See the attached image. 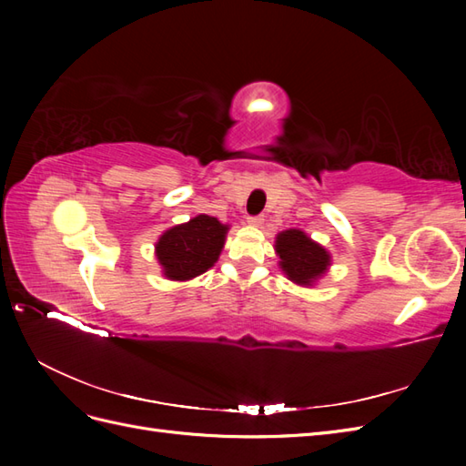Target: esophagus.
Masks as SVG:
<instances>
[{
  "label": "esophagus",
  "instance_id": "esophagus-1",
  "mask_svg": "<svg viewBox=\"0 0 466 466\" xmlns=\"http://www.w3.org/2000/svg\"><path fill=\"white\" fill-rule=\"evenodd\" d=\"M247 221H248L250 225H255V228H260V225L264 223V218H262V216H248Z\"/></svg>",
  "mask_w": 466,
  "mask_h": 466
}]
</instances>
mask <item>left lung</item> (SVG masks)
Instances as JSON below:
<instances>
[{
    "mask_svg": "<svg viewBox=\"0 0 466 466\" xmlns=\"http://www.w3.org/2000/svg\"><path fill=\"white\" fill-rule=\"evenodd\" d=\"M276 250L284 272L299 286H311L330 262L329 252L299 229L279 233L276 237Z\"/></svg>",
    "mask_w": 466,
    "mask_h": 466,
    "instance_id": "left-lung-1",
    "label": "left lung"
}]
</instances>
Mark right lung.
Masks as SVG:
<instances>
[{"label":"right lung","mask_w":466,"mask_h":466,"mask_svg":"<svg viewBox=\"0 0 466 466\" xmlns=\"http://www.w3.org/2000/svg\"><path fill=\"white\" fill-rule=\"evenodd\" d=\"M228 225L198 216L161 235L155 252L168 279H190L214 266L225 243Z\"/></svg>","instance_id":"1"}]
</instances>
